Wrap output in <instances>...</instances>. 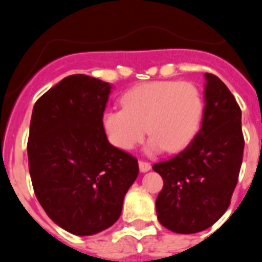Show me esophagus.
<instances>
[{
  "mask_svg": "<svg viewBox=\"0 0 262 262\" xmlns=\"http://www.w3.org/2000/svg\"><path fill=\"white\" fill-rule=\"evenodd\" d=\"M139 168H140V172H148V170L151 169V164L148 163V161L140 160V161H139Z\"/></svg>",
  "mask_w": 262,
  "mask_h": 262,
  "instance_id": "esophagus-1",
  "label": "esophagus"
}]
</instances>
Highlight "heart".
<instances>
[{
  "mask_svg": "<svg viewBox=\"0 0 262 262\" xmlns=\"http://www.w3.org/2000/svg\"><path fill=\"white\" fill-rule=\"evenodd\" d=\"M123 108H108L102 127L114 147L129 151L147 131L149 151H181L196 135L203 117V97L189 81L143 82L120 98Z\"/></svg>",
  "mask_w": 262,
  "mask_h": 262,
  "instance_id": "1",
  "label": "heart"
}]
</instances>
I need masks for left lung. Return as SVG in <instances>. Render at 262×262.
<instances>
[{
  "label": "left lung",
  "mask_w": 262,
  "mask_h": 262,
  "mask_svg": "<svg viewBox=\"0 0 262 262\" xmlns=\"http://www.w3.org/2000/svg\"><path fill=\"white\" fill-rule=\"evenodd\" d=\"M205 76L202 127L184 151L152 166L164 181L157 217L177 233L206 230L227 211L242 168L240 106L221 78Z\"/></svg>",
  "instance_id": "obj_1"
}]
</instances>
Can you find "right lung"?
<instances>
[{"label":"right lung","instance_id":"add662e5","mask_svg":"<svg viewBox=\"0 0 262 262\" xmlns=\"http://www.w3.org/2000/svg\"><path fill=\"white\" fill-rule=\"evenodd\" d=\"M111 86L72 75L34 105L27 155L34 193L57 226L94 235L119 219L139 174L136 157L111 145L102 115Z\"/></svg>","mask_w":262,"mask_h":262}]
</instances>
